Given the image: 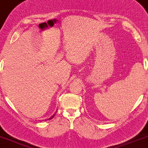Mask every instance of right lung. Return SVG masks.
<instances>
[{"label": "right lung", "mask_w": 148, "mask_h": 148, "mask_svg": "<svg viewBox=\"0 0 148 148\" xmlns=\"http://www.w3.org/2000/svg\"><path fill=\"white\" fill-rule=\"evenodd\" d=\"M54 116H55V114H54V115H53V116H51V118H49V119H52V118H53V117H54Z\"/></svg>", "instance_id": "1"}]
</instances>
